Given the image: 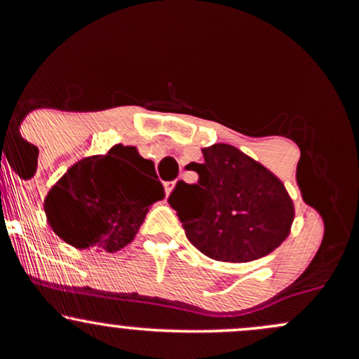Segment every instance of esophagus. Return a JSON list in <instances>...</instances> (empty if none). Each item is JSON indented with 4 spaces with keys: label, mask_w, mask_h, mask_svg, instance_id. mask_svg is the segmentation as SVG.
Segmentation results:
<instances>
[{
    "label": "esophagus",
    "mask_w": 359,
    "mask_h": 359,
    "mask_svg": "<svg viewBox=\"0 0 359 359\" xmlns=\"http://www.w3.org/2000/svg\"><path fill=\"white\" fill-rule=\"evenodd\" d=\"M175 184H177V180H175V182H167V184H165V191H167V194H170L172 191H174Z\"/></svg>",
    "instance_id": "1"
}]
</instances>
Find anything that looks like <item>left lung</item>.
<instances>
[{
  "label": "left lung",
  "instance_id": "8db88e82",
  "mask_svg": "<svg viewBox=\"0 0 359 359\" xmlns=\"http://www.w3.org/2000/svg\"><path fill=\"white\" fill-rule=\"evenodd\" d=\"M203 163H189L199 182H177L168 204L187 240L217 262H253L290 234L294 203L266 167L228 143L203 148Z\"/></svg>",
  "mask_w": 359,
  "mask_h": 359
}]
</instances>
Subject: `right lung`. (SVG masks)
I'll return each mask as SVG.
<instances>
[{
    "instance_id": "1",
    "label": "right lung",
    "mask_w": 359,
    "mask_h": 359,
    "mask_svg": "<svg viewBox=\"0 0 359 359\" xmlns=\"http://www.w3.org/2000/svg\"><path fill=\"white\" fill-rule=\"evenodd\" d=\"M163 197L154 162L135 147L114 145L74 163L48 191L43 209L53 233L74 248L114 253L133 241L150 205Z\"/></svg>"
}]
</instances>
